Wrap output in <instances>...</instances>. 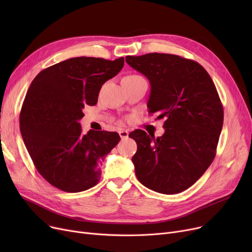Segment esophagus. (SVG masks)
Listing matches in <instances>:
<instances>
[{"label": "esophagus", "instance_id": "esophagus-1", "mask_svg": "<svg viewBox=\"0 0 252 252\" xmlns=\"http://www.w3.org/2000/svg\"><path fill=\"white\" fill-rule=\"evenodd\" d=\"M119 136H121V138L124 140V139H126V138H128V131L127 130H126V129H122V130H119Z\"/></svg>", "mask_w": 252, "mask_h": 252}]
</instances>
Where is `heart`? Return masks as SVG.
<instances>
[{
    "instance_id": "obj_1",
    "label": "heart",
    "mask_w": 252,
    "mask_h": 252,
    "mask_svg": "<svg viewBox=\"0 0 252 252\" xmlns=\"http://www.w3.org/2000/svg\"><path fill=\"white\" fill-rule=\"evenodd\" d=\"M128 77H136V76H140V75H137V74H131V75H127Z\"/></svg>"
}]
</instances>
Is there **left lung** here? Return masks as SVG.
Here are the masks:
<instances>
[{
    "label": "left lung",
    "instance_id": "8db88e82",
    "mask_svg": "<svg viewBox=\"0 0 252 252\" xmlns=\"http://www.w3.org/2000/svg\"><path fill=\"white\" fill-rule=\"evenodd\" d=\"M126 63L149 79L150 114L164 118V134L155 139L136 129L131 158L139 182L155 192L188 189L213 162L223 122L218 91L207 71L193 60L149 53L126 56Z\"/></svg>",
    "mask_w": 252,
    "mask_h": 252
}]
</instances>
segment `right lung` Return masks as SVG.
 <instances>
[{
  "label": "right lung",
  "mask_w": 252,
  "mask_h": 252,
  "mask_svg": "<svg viewBox=\"0 0 252 252\" xmlns=\"http://www.w3.org/2000/svg\"><path fill=\"white\" fill-rule=\"evenodd\" d=\"M124 64V57H75L33 78L20 111V131L34 166L52 186L76 193L99 182L101 162L121 137L93 129L85 135L79 121L85 106L97 104L103 84Z\"/></svg>",
  "instance_id": "obj_1"
}]
</instances>
